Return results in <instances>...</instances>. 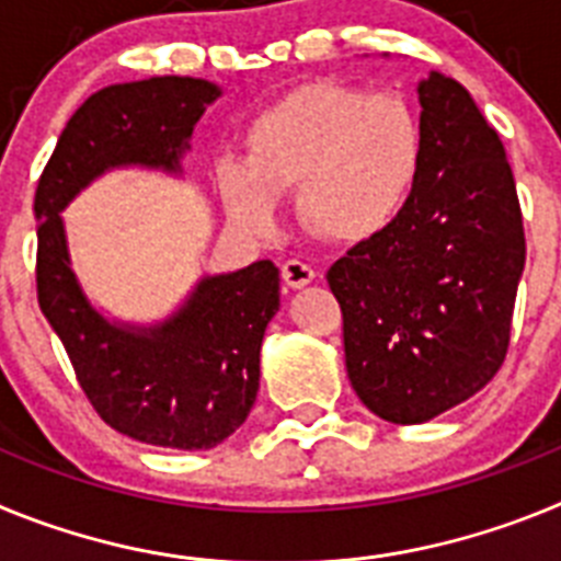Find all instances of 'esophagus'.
<instances>
[{"mask_svg":"<svg viewBox=\"0 0 561 561\" xmlns=\"http://www.w3.org/2000/svg\"><path fill=\"white\" fill-rule=\"evenodd\" d=\"M280 277H284V284L289 286V289H304V286H309L311 280H314V270H311L309 264H304V261L291 257V261H286V264L280 266Z\"/></svg>","mask_w":561,"mask_h":561,"instance_id":"1","label":"esophagus"}]
</instances>
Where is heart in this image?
<instances>
[{
  "mask_svg": "<svg viewBox=\"0 0 561 561\" xmlns=\"http://www.w3.org/2000/svg\"><path fill=\"white\" fill-rule=\"evenodd\" d=\"M244 162H221L216 185L241 230L272 232L277 199L297 191V216L331 244H368L413 202L424 131L404 98L317 81L257 114Z\"/></svg>",
  "mask_w": 561,
  "mask_h": 561,
  "instance_id": "obj_1",
  "label": "heart"
}]
</instances>
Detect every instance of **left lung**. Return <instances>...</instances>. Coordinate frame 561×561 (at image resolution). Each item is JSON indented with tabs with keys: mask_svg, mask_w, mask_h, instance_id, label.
I'll return each mask as SVG.
<instances>
[{
	"mask_svg": "<svg viewBox=\"0 0 561 561\" xmlns=\"http://www.w3.org/2000/svg\"><path fill=\"white\" fill-rule=\"evenodd\" d=\"M419 103L424 162L413 202L325 275L351 385L393 424H424L492 381L525 266L517 185L497 131L440 72L419 83Z\"/></svg>",
	"mask_w": 561,
	"mask_h": 561,
	"instance_id": "8db88e82",
	"label": "left lung"
}]
</instances>
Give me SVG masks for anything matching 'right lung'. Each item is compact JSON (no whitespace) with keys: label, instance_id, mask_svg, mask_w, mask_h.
<instances>
[{"label":"right lung","instance_id":"1","mask_svg":"<svg viewBox=\"0 0 561 561\" xmlns=\"http://www.w3.org/2000/svg\"><path fill=\"white\" fill-rule=\"evenodd\" d=\"M219 95L216 83L180 76L101 89L69 117L36 187L38 306L98 415L151 447L213 449L244 424L280 306L277 266L205 275L162 323H121L72 272L61 210L114 168L182 173L193 126Z\"/></svg>","mask_w":561,"mask_h":561}]
</instances>
